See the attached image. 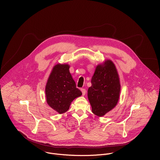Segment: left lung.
<instances>
[{"label": "left lung", "instance_id": "obj_1", "mask_svg": "<svg viewBox=\"0 0 160 160\" xmlns=\"http://www.w3.org/2000/svg\"><path fill=\"white\" fill-rule=\"evenodd\" d=\"M69 68L68 64H56L45 87L48 104L60 114L66 112L72 102L82 94L77 88Z\"/></svg>", "mask_w": 160, "mask_h": 160}]
</instances>
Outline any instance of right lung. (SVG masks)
Listing matches in <instances>:
<instances>
[{
    "instance_id": "add662e5",
    "label": "right lung",
    "mask_w": 160,
    "mask_h": 160,
    "mask_svg": "<svg viewBox=\"0 0 160 160\" xmlns=\"http://www.w3.org/2000/svg\"><path fill=\"white\" fill-rule=\"evenodd\" d=\"M91 83L88 89V98L92 111L96 115L102 117L115 107L120 96L119 77L111 61L108 60L96 67Z\"/></svg>"
}]
</instances>
